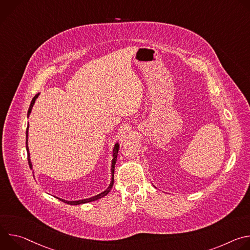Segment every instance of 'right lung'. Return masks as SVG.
Returning a JSON list of instances; mask_svg holds the SVG:
<instances>
[{"mask_svg":"<svg viewBox=\"0 0 250 250\" xmlns=\"http://www.w3.org/2000/svg\"><path fill=\"white\" fill-rule=\"evenodd\" d=\"M39 95H40V94L35 95V96L33 97V99H32L31 103H30V105H29L28 112H27V117L29 116V114H30V112H31V110H32V106H33V104H34V102H35V100H37V98L39 97ZM25 134H26V142H25V145H26V151H27V159H28V165H29V167H30V168H32V165H31V162H30V158H29V151H28V146H27V138H28V125H27V128H26V132H25ZM119 148H120V146H119V144H116V146H115V147H114V151H113V156H114V158H113V160H112V169H111V171H112V176H113V177H112V181H111V184H110V186L108 187V189L104 190V192H102L101 194H99V195H97V196H95V197H92V198H89V199H84V200H79V201H66V200H63V199H60V198H57V199H59L60 201L64 202V203H66V204H68V205H80V204L90 203V202H93V201L99 200V199L103 198L104 196H105L106 194H108V193L111 191V189H112V187H113V185H114V172H115V165H116V162H117V157H118Z\"/></svg>","mask_w":250,"mask_h":250,"instance_id":"1","label":"right lung"}]
</instances>
